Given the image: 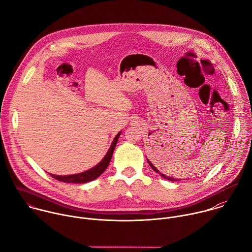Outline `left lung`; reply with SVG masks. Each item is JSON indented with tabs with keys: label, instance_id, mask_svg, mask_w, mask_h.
I'll list each match as a JSON object with an SVG mask.
<instances>
[{
	"label": "left lung",
	"instance_id": "left-lung-1",
	"mask_svg": "<svg viewBox=\"0 0 252 252\" xmlns=\"http://www.w3.org/2000/svg\"><path fill=\"white\" fill-rule=\"evenodd\" d=\"M147 161H148V160H147ZM148 163H149V165H150V167H151V168H152V169H153V170H154V171H155V172H156V173H159V171H158V170H157V169H156V168H155V167H154V166H153V164H152V163H151V162H150V161H148ZM160 174H161V173H160ZM161 176H162V177H163V178H165V179H167V180H169V181H172V182H175V181H178V180H176V179H173V178H170V177H166V176H165V175H164V174H161Z\"/></svg>",
	"mask_w": 252,
	"mask_h": 252
}]
</instances>
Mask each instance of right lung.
Masks as SVG:
<instances>
[{"label":"right lung","instance_id":"1","mask_svg":"<svg viewBox=\"0 0 252 252\" xmlns=\"http://www.w3.org/2000/svg\"><path fill=\"white\" fill-rule=\"evenodd\" d=\"M120 134H121V132H119L116 135V137L114 138V140L112 142V145H111L110 149L108 150L107 154L102 159V161L98 165L93 167L92 169H90L86 172L80 173V174H76V175H69V176L51 175V177L56 179L57 181H60V182L72 183V184H84V183H88V182H91V181L97 179L98 177H100L105 172V170L109 166V163H110V161L112 159V156H113V152H114L115 147L118 143V139L120 137Z\"/></svg>","mask_w":252,"mask_h":252}]
</instances>
